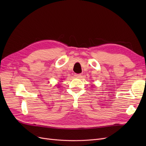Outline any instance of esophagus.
Returning a JSON list of instances; mask_svg holds the SVG:
<instances>
[{"mask_svg": "<svg viewBox=\"0 0 146 146\" xmlns=\"http://www.w3.org/2000/svg\"><path fill=\"white\" fill-rule=\"evenodd\" d=\"M74 76L77 78H79L82 76V74H75Z\"/></svg>", "mask_w": 146, "mask_h": 146, "instance_id": "obj_1", "label": "esophagus"}]
</instances>
